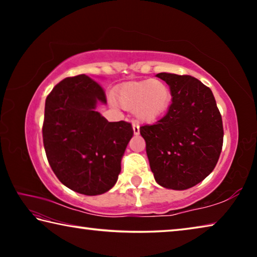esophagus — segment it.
I'll use <instances>...</instances> for the list:
<instances>
[{"mask_svg": "<svg viewBox=\"0 0 257 257\" xmlns=\"http://www.w3.org/2000/svg\"><path fill=\"white\" fill-rule=\"evenodd\" d=\"M133 130H134V134L135 135H139V125L138 123H133Z\"/></svg>", "mask_w": 257, "mask_h": 257, "instance_id": "1", "label": "esophagus"}]
</instances>
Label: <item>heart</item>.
I'll return each mask as SVG.
<instances>
[{"label": "heart", "mask_w": 257, "mask_h": 257, "mask_svg": "<svg viewBox=\"0 0 257 257\" xmlns=\"http://www.w3.org/2000/svg\"><path fill=\"white\" fill-rule=\"evenodd\" d=\"M116 101L124 110L134 111L143 122H153L162 116L171 102V89L161 79L129 81L116 90Z\"/></svg>", "instance_id": "b5f03b06"}]
</instances>
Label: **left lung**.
Listing matches in <instances>:
<instances>
[{"label":"left lung","mask_w":257,"mask_h":257,"mask_svg":"<svg viewBox=\"0 0 257 257\" xmlns=\"http://www.w3.org/2000/svg\"><path fill=\"white\" fill-rule=\"evenodd\" d=\"M172 103L155 124L141 135L155 181L173 190L196 186L214 170L223 144L222 118L212 90L196 78L161 72Z\"/></svg>","instance_id":"obj_1"}]
</instances>
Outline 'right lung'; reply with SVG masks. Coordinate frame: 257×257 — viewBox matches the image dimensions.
Returning a JSON list of instances; mask_svg holds the SVG:
<instances>
[{
    "label": "right lung",
    "mask_w": 257,
    "mask_h": 257,
    "mask_svg": "<svg viewBox=\"0 0 257 257\" xmlns=\"http://www.w3.org/2000/svg\"><path fill=\"white\" fill-rule=\"evenodd\" d=\"M105 94L86 75L66 78L45 101L43 142L52 170L76 193L95 196L115 185L134 136L132 124L108 122L96 111Z\"/></svg>",
    "instance_id": "add662e5"
}]
</instances>
